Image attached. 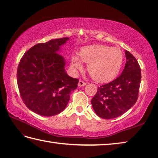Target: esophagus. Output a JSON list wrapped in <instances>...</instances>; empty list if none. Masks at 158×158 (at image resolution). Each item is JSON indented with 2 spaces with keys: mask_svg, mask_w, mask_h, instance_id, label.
Wrapping results in <instances>:
<instances>
[{
  "mask_svg": "<svg viewBox=\"0 0 158 158\" xmlns=\"http://www.w3.org/2000/svg\"><path fill=\"white\" fill-rule=\"evenodd\" d=\"M86 84H87V83H86L85 82L82 81V80H80V81H79L78 85L79 86V87H83V86H85Z\"/></svg>",
  "mask_w": 158,
  "mask_h": 158,
  "instance_id": "obj_1",
  "label": "esophagus"
}]
</instances>
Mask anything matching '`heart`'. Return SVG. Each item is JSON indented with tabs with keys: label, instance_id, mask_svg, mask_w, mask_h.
I'll return each instance as SVG.
<instances>
[{
	"label": "heart",
	"instance_id": "heart-1",
	"mask_svg": "<svg viewBox=\"0 0 158 158\" xmlns=\"http://www.w3.org/2000/svg\"><path fill=\"white\" fill-rule=\"evenodd\" d=\"M77 56L72 58V65L82 69L81 61L87 63V70L95 81L108 82L115 79L121 69L123 54L119 48L106 45H91L82 48Z\"/></svg>",
	"mask_w": 158,
	"mask_h": 158
}]
</instances>
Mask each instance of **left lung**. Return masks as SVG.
<instances>
[{"instance_id":"obj_1","label":"left lung","mask_w":158,"mask_h":158,"mask_svg":"<svg viewBox=\"0 0 158 158\" xmlns=\"http://www.w3.org/2000/svg\"><path fill=\"white\" fill-rule=\"evenodd\" d=\"M126 64L123 73L114 81L98 87L91 103L95 113L104 119L123 115L134 106L138 98L141 70L136 59L125 51Z\"/></svg>"}]
</instances>
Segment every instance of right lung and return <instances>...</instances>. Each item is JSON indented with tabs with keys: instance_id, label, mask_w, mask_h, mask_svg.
Masks as SVG:
<instances>
[{
	"instance_id": "right-lung-1",
	"label": "right lung",
	"mask_w": 158,
	"mask_h": 158,
	"mask_svg": "<svg viewBox=\"0 0 158 158\" xmlns=\"http://www.w3.org/2000/svg\"><path fill=\"white\" fill-rule=\"evenodd\" d=\"M69 38L33 46L21 58L17 70L20 97L32 112L44 116L57 115L66 108L79 80L67 75L64 57L58 53Z\"/></svg>"
}]
</instances>
